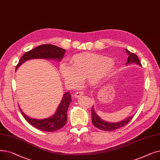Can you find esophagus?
Segmentation results:
<instances>
[{"label":"esophagus","mask_w":160,"mask_h":160,"mask_svg":"<svg viewBox=\"0 0 160 160\" xmlns=\"http://www.w3.org/2000/svg\"><path fill=\"white\" fill-rule=\"evenodd\" d=\"M83 93V92H82V91H77V92H76V93L74 95V98H79V97H82Z\"/></svg>","instance_id":"esophagus-1"}]
</instances>
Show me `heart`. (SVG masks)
<instances>
[{"mask_svg":"<svg viewBox=\"0 0 160 160\" xmlns=\"http://www.w3.org/2000/svg\"><path fill=\"white\" fill-rule=\"evenodd\" d=\"M71 63H62L60 72L65 83L72 86L78 85L81 79L96 85L108 77L114 67L110 58L89 52L73 56Z\"/></svg>","mask_w":160,"mask_h":160,"instance_id":"obj_1","label":"heart"}]
</instances>
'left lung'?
I'll use <instances>...</instances> for the list:
<instances>
[{"label": "left lung", "mask_w": 160, "mask_h": 160, "mask_svg": "<svg viewBox=\"0 0 160 160\" xmlns=\"http://www.w3.org/2000/svg\"><path fill=\"white\" fill-rule=\"evenodd\" d=\"M125 50L128 55V57L127 59V62L126 63V65H129L131 63H136L139 66H141V63L139 60L138 57L136 56V54L130 52L127 49H125ZM133 115H132L128 117V118L119 122H110L100 119V117L97 114L93 106L92 107V109H91V120H92V122H93V124L96 128L100 130H104V131H113L124 127V125L127 124L131 121V119L133 118Z\"/></svg>", "instance_id": "1"}]
</instances>
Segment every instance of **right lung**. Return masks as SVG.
I'll use <instances>...</instances> for the list:
<instances>
[{"label": "right lung", "mask_w": 160, "mask_h": 160, "mask_svg": "<svg viewBox=\"0 0 160 160\" xmlns=\"http://www.w3.org/2000/svg\"><path fill=\"white\" fill-rule=\"evenodd\" d=\"M66 50L53 45H41L30 51L25 52L21 58L17 65L16 70L24 62L32 59H46V60H56L60 62ZM71 102V95L69 92L63 94L62 101L57 108L55 113L51 117L43 119H33L28 117L19 107L20 110L27 122L33 127L45 132H54L64 127L67 122V112Z\"/></svg>", "instance_id": "right-lung-1"}]
</instances>
